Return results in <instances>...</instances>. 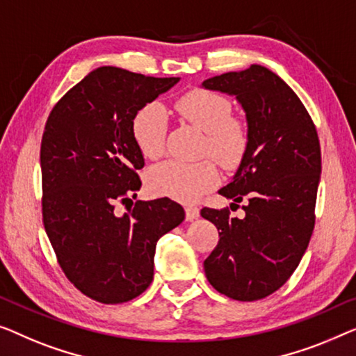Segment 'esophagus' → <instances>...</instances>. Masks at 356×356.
Wrapping results in <instances>:
<instances>
[{
  "mask_svg": "<svg viewBox=\"0 0 356 356\" xmlns=\"http://www.w3.org/2000/svg\"><path fill=\"white\" fill-rule=\"evenodd\" d=\"M198 216H200V209L197 207L185 208V218H187V221H193V219H197Z\"/></svg>",
  "mask_w": 356,
  "mask_h": 356,
  "instance_id": "obj_1",
  "label": "esophagus"
}]
</instances>
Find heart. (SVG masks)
I'll use <instances>...</instances> for the list:
<instances>
[{"label": "heart", "mask_w": 356, "mask_h": 356, "mask_svg": "<svg viewBox=\"0 0 356 356\" xmlns=\"http://www.w3.org/2000/svg\"><path fill=\"white\" fill-rule=\"evenodd\" d=\"M176 111L185 121L204 132L203 153L216 158L224 168H235L247 153L250 134L245 121L230 116L226 97L211 90L193 88L176 102ZM166 114L159 104H147L134 116L132 135L145 158L156 159L164 152ZM219 172L211 159L195 163H159L148 171L147 185L153 193L177 202L192 203L218 184Z\"/></svg>", "instance_id": "b5f03b06"}]
</instances>
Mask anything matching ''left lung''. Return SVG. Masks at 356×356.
<instances>
[{"mask_svg": "<svg viewBox=\"0 0 356 356\" xmlns=\"http://www.w3.org/2000/svg\"><path fill=\"white\" fill-rule=\"evenodd\" d=\"M202 87L235 97L250 134L232 182L219 190L235 203L247 200L245 218H230L226 208L202 209L219 230L204 274L226 297L254 302L282 287L307 252L321 177L318 132L293 90L258 64Z\"/></svg>", "mask_w": 356, "mask_h": 356, "instance_id": "1", "label": "left lung"}]
</instances>
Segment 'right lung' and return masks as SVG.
I'll return each instance as SVG.
<instances>
[{
	"instance_id": "right-lung-1",
	"label": "right lung",
	"mask_w": 356,
	"mask_h": 356,
	"mask_svg": "<svg viewBox=\"0 0 356 356\" xmlns=\"http://www.w3.org/2000/svg\"><path fill=\"white\" fill-rule=\"evenodd\" d=\"M179 80L98 67L54 104L44 126V230L67 279L99 303L143 293L158 240L185 218L169 198L138 200L122 216L114 209L142 187L137 171L145 159L132 135L134 116Z\"/></svg>"
}]
</instances>
